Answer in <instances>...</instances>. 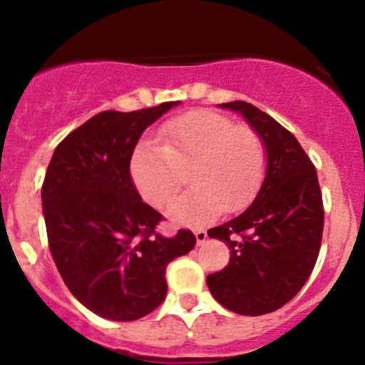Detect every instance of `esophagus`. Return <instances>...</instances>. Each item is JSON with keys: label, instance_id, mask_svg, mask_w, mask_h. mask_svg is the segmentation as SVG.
<instances>
[{"label": "esophagus", "instance_id": "esophagus-1", "mask_svg": "<svg viewBox=\"0 0 365 365\" xmlns=\"http://www.w3.org/2000/svg\"><path fill=\"white\" fill-rule=\"evenodd\" d=\"M206 238H207V232L206 230H202V228H199V230H195V240H197V244H204V242H206Z\"/></svg>", "mask_w": 365, "mask_h": 365}]
</instances>
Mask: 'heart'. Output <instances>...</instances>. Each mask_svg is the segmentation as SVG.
<instances>
[{
	"label": "heart",
	"mask_w": 365,
	"mask_h": 365,
	"mask_svg": "<svg viewBox=\"0 0 365 365\" xmlns=\"http://www.w3.org/2000/svg\"><path fill=\"white\" fill-rule=\"evenodd\" d=\"M158 142L137 145L130 177L145 202L163 209L178 194L183 173L190 169L194 187L170 209V216L182 225L199 226L221 211H242L266 177L261 133L221 113L192 110L175 116L159 127Z\"/></svg>",
	"instance_id": "1"
}]
</instances>
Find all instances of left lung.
<instances>
[{
	"instance_id": "left-lung-1",
	"label": "left lung",
	"mask_w": 365,
	"mask_h": 365,
	"mask_svg": "<svg viewBox=\"0 0 365 365\" xmlns=\"http://www.w3.org/2000/svg\"><path fill=\"white\" fill-rule=\"evenodd\" d=\"M240 111L261 133L267 171L254 202L207 232L232 249L230 262L207 276L212 297L242 316H262L290 302L311 276L321 249L324 207L316 166L302 145L267 113L245 101Z\"/></svg>"
}]
</instances>
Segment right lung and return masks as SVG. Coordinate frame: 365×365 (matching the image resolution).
<instances>
[{
  "mask_svg": "<svg viewBox=\"0 0 365 365\" xmlns=\"http://www.w3.org/2000/svg\"><path fill=\"white\" fill-rule=\"evenodd\" d=\"M178 101L98 113L63 139L43 182L48 244L78 302L111 321L148 316L166 297V266L190 252L195 237L158 233L165 217L140 199L130 158L150 123Z\"/></svg>",
  "mask_w": 365,
  "mask_h": 365,
  "instance_id": "1",
  "label": "right lung"
}]
</instances>
